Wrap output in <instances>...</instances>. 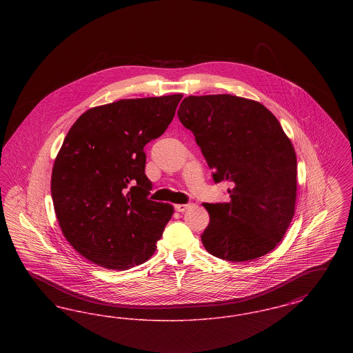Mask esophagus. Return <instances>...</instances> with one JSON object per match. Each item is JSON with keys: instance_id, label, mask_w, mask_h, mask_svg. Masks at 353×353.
<instances>
[{"instance_id": "obj_1", "label": "esophagus", "mask_w": 353, "mask_h": 353, "mask_svg": "<svg viewBox=\"0 0 353 353\" xmlns=\"http://www.w3.org/2000/svg\"><path fill=\"white\" fill-rule=\"evenodd\" d=\"M188 208H189V203H177V205H174V209L177 212H180V213H184Z\"/></svg>"}]
</instances>
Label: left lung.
I'll return each mask as SVG.
<instances>
[{
  "instance_id": "obj_1",
  "label": "left lung",
  "mask_w": 353,
  "mask_h": 353,
  "mask_svg": "<svg viewBox=\"0 0 353 353\" xmlns=\"http://www.w3.org/2000/svg\"><path fill=\"white\" fill-rule=\"evenodd\" d=\"M179 119L213 169L230 181V202L203 203L201 239L212 255L246 262L272 252L295 213L296 153L281 123L259 101L229 94L185 98Z\"/></svg>"
}]
</instances>
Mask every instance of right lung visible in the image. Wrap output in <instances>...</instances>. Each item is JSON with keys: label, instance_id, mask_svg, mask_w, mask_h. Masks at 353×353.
Masks as SVG:
<instances>
[{"label": "right lung", "instance_id": "right-lung-1", "mask_svg": "<svg viewBox=\"0 0 353 353\" xmlns=\"http://www.w3.org/2000/svg\"><path fill=\"white\" fill-rule=\"evenodd\" d=\"M181 98L92 107L70 128L54 161L51 197L62 233L87 261L128 270L153 255L173 206L148 199L144 147L165 132Z\"/></svg>", "mask_w": 353, "mask_h": 353}]
</instances>
